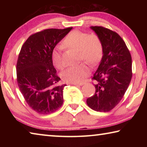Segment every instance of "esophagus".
Wrapping results in <instances>:
<instances>
[{
  "label": "esophagus",
  "mask_w": 147,
  "mask_h": 147,
  "mask_svg": "<svg viewBox=\"0 0 147 147\" xmlns=\"http://www.w3.org/2000/svg\"><path fill=\"white\" fill-rule=\"evenodd\" d=\"M73 85H74V86H82L83 85V83H73Z\"/></svg>",
  "instance_id": "1"
}]
</instances>
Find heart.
<instances>
[{"mask_svg":"<svg viewBox=\"0 0 147 147\" xmlns=\"http://www.w3.org/2000/svg\"><path fill=\"white\" fill-rule=\"evenodd\" d=\"M61 45L78 52L80 61H85L90 65H94L103 56L104 46L100 36L96 34H89L85 32L74 30L65 37ZM61 47H58L51 53V59L56 68L62 70L65 65L61 58ZM90 69L85 63L72 66L61 74L62 79L70 83H81L88 75Z\"/></svg>","mask_w":147,"mask_h":147,"instance_id":"heart-1","label":"heart"}]
</instances>
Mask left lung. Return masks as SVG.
I'll use <instances>...</instances> for the list:
<instances>
[{"label":"left lung","instance_id":"left-lung-1","mask_svg":"<svg viewBox=\"0 0 147 147\" xmlns=\"http://www.w3.org/2000/svg\"><path fill=\"white\" fill-rule=\"evenodd\" d=\"M100 36L103 56L92 80L96 81L95 93L87 98L89 108L100 112L111 111L123 98L130 83L131 57L125 42L113 30L103 26H91Z\"/></svg>","mask_w":147,"mask_h":147}]
</instances>
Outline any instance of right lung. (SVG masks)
<instances>
[{
	"label": "right lung",
	"instance_id": "obj_1",
	"mask_svg": "<svg viewBox=\"0 0 147 147\" xmlns=\"http://www.w3.org/2000/svg\"><path fill=\"white\" fill-rule=\"evenodd\" d=\"M72 28L43 30L31 35L21 47L16 66L17 84L26 103L39 114L55 112L63 104L66 84L58 85L61 79L51 53Z\"/></svg>",
	"mask_w": 147,
	"mask_h": 147
}]
</instances>
